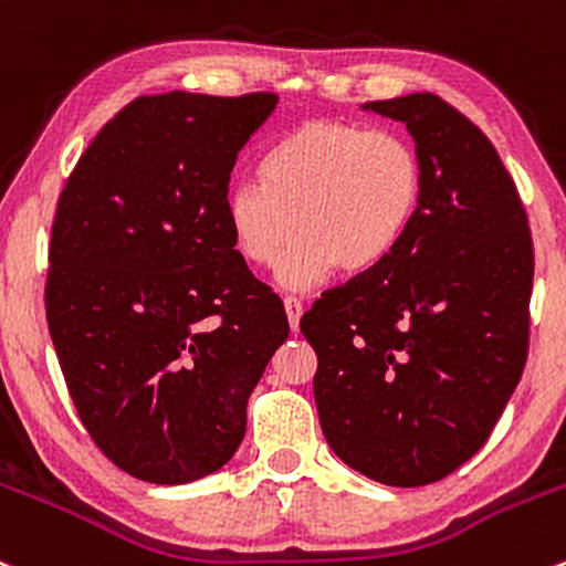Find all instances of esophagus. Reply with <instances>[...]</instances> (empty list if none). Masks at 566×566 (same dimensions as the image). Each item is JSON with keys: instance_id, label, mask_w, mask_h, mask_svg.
Here are the masks:
<instances>
[{"instance_id": "obj_1", "label": "esophagus", "mask_w": 566, "mask_h": 566, "mask_svg": "<svg viewBox=\"0 0 566 566\" xmlns=\"http://www.w3.org/2000/svg\"><path fill=\"white\" fill-rule=\"evenodd\" d=\"M284 312H287L290 328L298 331V325H301V314H303V301H301V298H295V295H287V298H284Z\"/></svg>"}]
</instances>
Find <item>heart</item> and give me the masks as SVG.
<instances>
[{
  "instance_id": "b5f03b06",
  "label": "heart",
  "mask_w": 566,
  "mask_h": 566,
  "mask_svg": "<svg viewBox=\"0 0 566 566\" xmlns=\"http://www.w3.org/2000/svg\"><path fill=\"white\" fill-rule=\"evenodd\" d=\"M418 146L396 129L308 118L268 148L263 178H238L222 208L247 263L279 265V284L306 290L338 265L363 273L388 260L423 203Z\"/></svg>"
}]
</instances>
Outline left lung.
<instances>
[{
  "instance_id": "8db88e82",
  "label": "left lung",
  "mask_w": 566,
  "mask_h": 566,
  "mask_svg": "<svg viewBox=\"0 0 566 566\" xmlns=\"http://www.w3.org/2000/svg\"><path fill=\"white\" fill-rule=\"evenodd\" d=\"M407 124L423 203L396 252L301 319L333 453L377 483H437L478 453L528 353L534 249L493 143L437 94L366 103Z\"/></svg>"
}]
</instances>
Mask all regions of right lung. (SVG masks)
Instances as JSON below:
<instances>
[{
	"instance_id": "right-lung-1",
	"label": "right lung",
	"mask_w": 566,
	"mask_h": 566,
	"mask_svg": "<svg viewBox=\"0 0 566 566\" xmlns=\"http://www.w3.org/2000/svg\"><path fill=\"white\" fill-rule=\"evenodd\" d=\"M271 92H168L116 113L59 195L45 314L64 382L99 450L133 478L217 472L287 342V314L224 222L238 151Z\"/></svg>"
}]
</instances>
